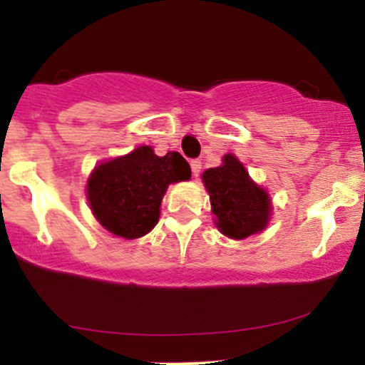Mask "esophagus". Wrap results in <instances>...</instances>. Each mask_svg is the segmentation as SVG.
<instances>
[{"label": "esophagus", "mask_w": 365, "mask_h": 365, "mask_svg": "<svg viewBox=\"0 0 365 365\" xmlns=\"http://www.w3.org/2000/svg\"><path fill=\"white\" fill-rule=\"evenodd\" d=\"M201 166H202L201 160H197V159L190 163V170H192V175L194 176H199V173H201Z\"/></svg>", "instance_id": "esophagus-1"}]
</instances>
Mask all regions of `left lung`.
<instances>
[{
    "instance_id": "1",
    "label": "left lung",
    "mask_w": 365,
    "mask_h": 365,
    "mask_svg": "<svg viewBox=\"0 0 365 365\" xmlns=\"http://www.w3.org/2000/svg\"><path fill=\"white\" fill-rule=\"evenodd\" d=\"M210 194L213 222L224 236L245 240L262 232L273 215V202L266 189L257 185L234 153H225L222 164L202 173Z\"/></svg>"
}]
</instances>
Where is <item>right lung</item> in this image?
Listing matches in <instances>:
<instances>
[{
    "label": "right lung",
    "instance_id": "right-lung-1",
    "mask_svg": "<svg viewBox=\"0 0 365 365\" xmlns=\"http://www.w3.org/2000/svg\"><path fill=\"white\" fill-rule=\"evenodd\" d=\"M190 180V166L178 152L155 155L152 147L99 163L87 180L86 194L96 220L124 240L145 236L157 225L170 183Z\"/></svg>",
    "mask_w": 365,
    "mask_h": 365
}]
</instances>
